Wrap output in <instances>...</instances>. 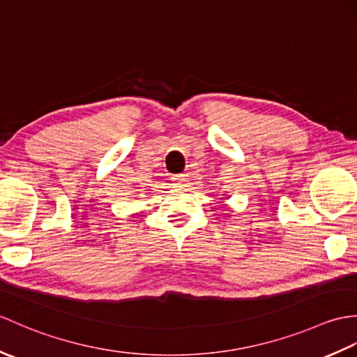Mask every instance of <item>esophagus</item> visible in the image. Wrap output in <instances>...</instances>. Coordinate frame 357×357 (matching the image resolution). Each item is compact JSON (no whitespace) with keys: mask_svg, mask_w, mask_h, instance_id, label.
Returning a JSON list of instances; mask_svg holds the SVG:
<instances>
[{"mask_svg":"<svg viewBox=\"0 0 357 357\" xmlns=\"http://www.w3.org/2000/svg\"><path fill=\"white\" fill-rule=\"evenodd\" d=\"M172 179H173V185L174 187H179V188L187 187V183H188L187 174H174Z\"/></svg>","mask_w":357,"mask_h":357,"instance_id":"1","label":"esophagus"}]
</instances>
